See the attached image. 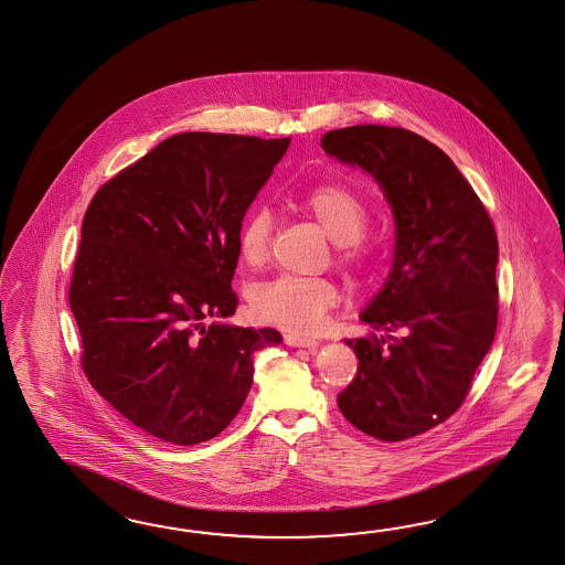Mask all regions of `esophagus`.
<instances>
[{"label": "esophagus", "instance_id": "obj_1", "mask_svg": "<svg viewBox=\"0 0 565 565\" xmlns=\"http://www.w3.org/2000/svg\"><path fill=\"white\" fill-rule=\"evenodd\" d=\"M285 344H289V347L313 348L318 347L319 342L316 338H309V335H303V333H285Z\"/></svg>", "mask_w": 565, "mask_h": 565}]
</instances>
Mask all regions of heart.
<instances>
[{
  "label": "heart",
  "mask_w": 565,
  "mask_h": 565,
  "mask_svg": "<svg viewBox=\"0 0 565 565\" xmlns=\"http://www.w3.org/2000/svg\"><path fill=\"white\" fill-rule=\"evenodd\" d=\"M299 209L313 218L335 244V258L348 270H361L375 258V244L364 233L369 206L361 194L342 182H321L299 199ZM273 239V215L266 206L247 213L235 237L237 258L247 268L262 266ZM340 299L328 278L278 276L256 285L249 292L254 316L290 332H311Z\"/></svg>",
  "instance_id": "b5f03b06"
}]
</instances>
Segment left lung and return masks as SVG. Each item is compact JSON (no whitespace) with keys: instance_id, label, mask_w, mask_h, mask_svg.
Instances as JSON below:
<instances>
[{"instance_id":"8db88e82","label":"left lung","mask_w":565,"mask_h":565,"mask_svg":"<svg viewBox=\"0 0 565 565\" xmlns=\"http://www.w3.org/2000/svg\"><path fill=\"white\" fill-rule=\"evenodd\" d=\"M321 147L373 174L395 217L390 278L361 316L385 335L347 340L359 369L338 407L397 443L450 418L471 391L498 328V235L449 156L416 132L354 125Z\"/></svg>"}]
</instances>
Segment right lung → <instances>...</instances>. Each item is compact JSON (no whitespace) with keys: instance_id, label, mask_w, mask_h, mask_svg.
Instances as JSON below:
<instances>
[{"instance_id":"right-lung-1","label":"right lung","mask_w":565,"mask_h":565,"mask_svg":"<svg viewBox=\"0 0 565 565\" xmlns=\"http://www.w3.org/2000/svg\"><path fill=\"white\" fill-rule=\"evenodd\" d=\"M290 139L180 132L87 204L70 305L82 369L118 414L166 443L230 426L273 328L204 326L235 313V237Z\"/></svg>"}]
</instances>
